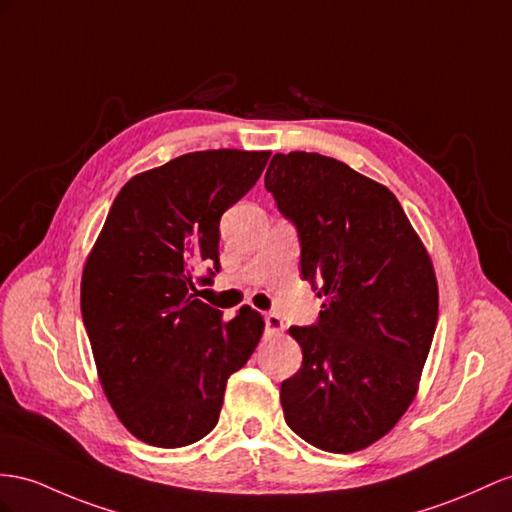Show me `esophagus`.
I'll return each mask as SVG.
<instances>
[{
  "label": "esophagus",
  "mask_w": 512,
  "mask_h": 512,
  "mask_svg": "<svg viewBox=\"0 0 512 512\" xmlns=\"http://www.w3.org/2000/svg\"><path fill=\"white\" fill-rule=\"evenodd\" d=\"M264 320H266V329H268L270 333H281V331L285 329V324H283V320L277 316V313H266Z\"/></svg>",
  "instance_id": "1"
}]
</instances>
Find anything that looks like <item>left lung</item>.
Returning a JSON list of instances; mask_svg holds the SVG:
<instances>
[{"label":"left lung","instance_id":"8db88e82","mask_svg":"<svg viewBox=\"0 0 512 512\" xmlns=\"http://www.w3.org/2000/svg\"><path fill=\"white\" fill-rule=\"evenodd\" d=\"M266 188L300 238L320 320L292 326L300 370L281 383L285 422L324 452L368 448L417 396L437 329L426 246L383 183L320 153H277Z\"/></svg>","mask_w":512,"mask_h":512}]
</instances>
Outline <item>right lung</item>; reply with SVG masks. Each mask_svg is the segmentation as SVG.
<instances>
[{
    "instance_id": "right-lung-1",
    "label": "right lung",
    "mask_w": 512,
    "mask_h": 512,
    "mask_svg": "<svg viewBox=\"0 0 512 512\" xmlns=\"http://www.w3.org/2000/svg\"><path fill=\"white\" fill-rule=\"evenodd\" d=\"M270 151H194L131 177L82 274V318L99 383L121 424L155 448H183L218 424L229 376L264 333L196 298L218 272L220 216L251 190Z\"/></svg>"
}]
</instances>
